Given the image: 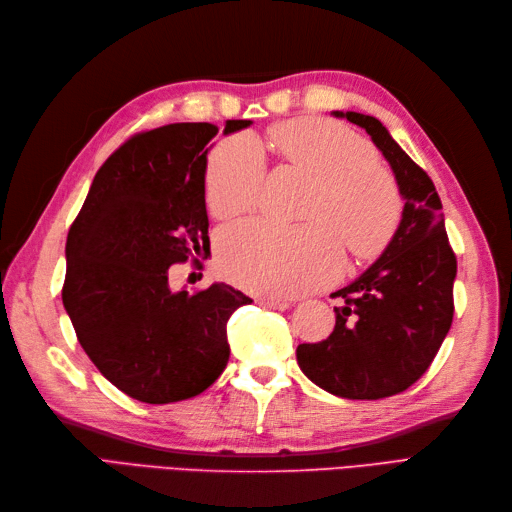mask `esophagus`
Returning <instances> with one entry per match:
<instances>
[{
    "mask_svg": "<svg viewBox=\"0 0 512 512\" xmlns=\"http://www.w3.org/2000/svg\"><path fill=\"white\" fill-rule=\"evenodd\" d=\"M259 305H264V307H268V309H279V311H283V309L290 307V303H287V300H283V298H274V296H264V298H259Z\"/></svg>",
    "mask_w": 512,
    "mask_h": 512,
    "instance_id": "obj_1",
    "label": "esophagus"
}]
</instances>
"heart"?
Listing matches in <instances>:
<instances>
[{
  "instance_id": "1",
  "label": "heart",
  "mask_w": 512,
  "mask_h": 512,
  "mask_svg": "<svg viewBox=\"0 0 512 512\" xmlns=\"http://www.w3.org/2000/svg\"><path fill=\"white\" fill-rule=\"evenodd\" d=\"M279 153L316 181L307 227L287 229L268 220L231 225L218 238V266L246 290L292 296L337 277L342 241L352 257L383 251L402 212L398 183L376 164L372 144L350 129L298 119L272 131ZM266 177V157L251 134L222 140L209 155L205 203L216 218L255 207Z\"/></svg>"
}]
</instances>
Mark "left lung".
Instances as JSON below:
<instances>
[{"mask_svg": "<svg viewBox=\"0 0 512 512\" xmlns=\"http://www.w3.org/2000/svg\"><path fill=\"white\" fill-rule=\"evenodd\" d=\"M368 131L385 155L400 196L402 220L374 264L333 296L335 329L300 344L296 359L309 381L348 400H378L409 389L439 352L454 316L456 257L445 233L435 183L387 127L368 114L333 112Z\"/></svg>", "mask_w": 512, "mask_h": 512, "instance_id": "1", "label": "left lung"}]
</instances>
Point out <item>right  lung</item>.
<instances>
[{"instance_id":"1","label":"right lung","mask_w":512,"mask_h":512,"mask_svg":"<svg viewBox=\"0 0 512 512\" xmlns=\"http://www.w3.org/2000/svg\"><path fill=\"white\" fill-rule=\"evenodd\" d=\"M251 121H227L229 136ZM212 123L142 131L93 179L69 229L62 303L97 370L129 398L199 396L227 368V320L253 303L227 283L173 292L168 268L209 251L205 170Z\"/></svg>"}]
</instances>
